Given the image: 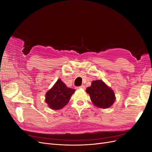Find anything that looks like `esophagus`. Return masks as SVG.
Listing matches in <instances>:
<instances>
[{"instance_id":"34e87169","label":"esophagus","mask_w":152,"mask_h":152,"mask_svg":"<svg viewBox=\"0 0 152 152\" xmlns=\"http://www.w3.org/2000/svg\"><path fill=\"white\" fill-rule=\"evenodd\" d=\"M78 88L85 89H86V87H85V86H84V85H82V86H80V87H78Z\"/></svg>"}]
</instances>
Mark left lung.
I'll use <instances>...</instances> for the list:
<instances>
[{
    "instance_id": "left-lung-1",
    "label": "left lung",
    "mask_w": 152,
    "mask_h": 152,
    "mask_svg": "<svg viewBox=\"0 0 152 152\" xmlns=\"http://www.w3.org/2000/svg\"><path fill=\"white\" fill-rule=\"evenodd\" d=\"M86 92L90 96L93 104L100 108L110 107L115 100L113 91L101 80L92 82L91 86L86 89Z\"/></svg>"
}]
</instances>
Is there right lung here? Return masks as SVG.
<instances>
[{
    "mask_svg": "<svg viewBox=\"0 0 152 152\" xmlns=\"http://www.w3.org/2000/svg\"><path fill=\"white\" fill-rule=\"evenodd\" d=\"M75 89L69 88L58 79L51 89L45 94V103L53 110H60L67 104Z\"/></svg>",
    "mask_w": 152,
    "mask_h": 152,
    "instance_id": "add662e5",
    "label": "right lung"
}]
</instances>
